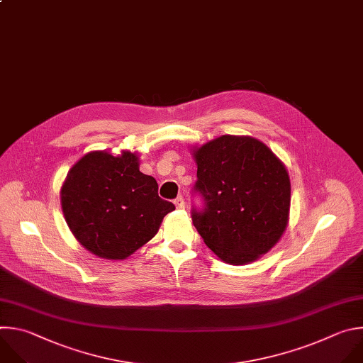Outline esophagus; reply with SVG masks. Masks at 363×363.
Returning <instances> with one entry per match:
<instances>
[{
    "label": "esophagus",
    "mask_w": 363,
    "mask_h": 363,
    "mask_svg": "<svg viewBox=\"0 0 363 363\" xmlns=\"http://www.w3.org/2000/svg\"><path fill=\"white\" fill-rule=\"evenodd\" d=\"M174 204L177 208H184V199L182 196H179L177 199H174Z\"/></svg>",
    "instance_id": "obj_1"
}]
</instances>
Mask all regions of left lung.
<instances>
[{"instance_id":"1","label":"left lung","mask_w":363,"mask_h":363,"mask_svg":"<svg viewBox=\"0 0 363 363\" xmlns=\"http://www.w3.org/2000/svg\"><path fill=\"white\" fill-rule=\"evenodd\" d=\"M194 191L203 208L191 219L210 250L230 264H246L281 238L291 207V179L264 143L220 135L194 147Z\"/></svg>"}]
</instances>
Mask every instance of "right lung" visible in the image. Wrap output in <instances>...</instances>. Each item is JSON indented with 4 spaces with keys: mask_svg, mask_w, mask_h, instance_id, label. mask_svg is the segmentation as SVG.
Masks as SVG:
<instances>
[{
    "mask_svg": "<svg viewBox=\"0 0 363 363\" xmlns=\"http://www.w3.org/2000/svg\"><path fill=\"white\" fill-rule=\"evenodd\" d=\"M138 156L91 152L72 166L61 187V207L74 238L93 255L123 260L156 236L174 210L159 197L155 177L143 174Z\"/></svg>",
    "mask_w": 363,
    "mask_h": 363,
    "instance_id": "add662e5",
    "label": "right lung"
}]
</instances>
